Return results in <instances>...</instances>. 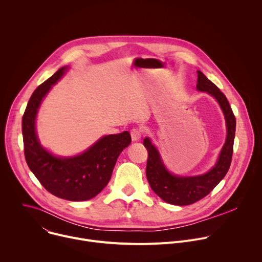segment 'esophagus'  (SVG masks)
I'll use <instances>...</instances> for the list:
<instances>
[{
  "mask_svg": "<svg viewBox=\"0 0 262 262\" xmlns=\"http://www.w3.org/2000/svg\"><path fill=\"white\" fill-rule=\"evenodd\" d=\"M142 130L140 128H133L130 130V137H132V140L133 141H139L142 137Z\"/></svg>",
  "mask_w": 262,
  "mask_h": 262,
  "instance_id": "esophagus-1",
  "label": "esophagus"
}]
</instances>
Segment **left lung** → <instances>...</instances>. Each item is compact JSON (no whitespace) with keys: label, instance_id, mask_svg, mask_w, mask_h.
I'll use <instances>...</instances> for the list:
<instances>
[{"label":"left lung","instance_id":"1","mask_svg":"<svg viewBox=\"0 0 262 262\" xmlns=\"http://www.w3.org/2000/svg\"><path fill=\"white\" fill-rule=\"evenodd\" d=\"M197 89L212 95L220 103L225 115L227 124V138L223 146L220 158L215 166L204 175L194 177H180L172 175L162 163L157 148L148 138L144 139V146L148 151L146 176L152 191L165 202L174 205L193 204L207 196L216 184L227 174L233 154L235 137V116L232 108L223 92L209 81L201 71H197Z\"/></svg>","mask_w":262,"mask_h":262}]
</instances>
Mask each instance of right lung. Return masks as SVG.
<instances>
[{"label": "right lung", "instance_id": "add662e5", "mask_svg": "<svg viewBox=\"0 0 262 262\" xmlns=\"http://www.w3.org/2000/svg\"><path fill=\"white\" fill-rule=\"evenodd\" d=\"M66 67L35 89L23 116L21 130L26 162L43 188L69 201H85L98 195L111 179L117 158L132 142L128 132L108 135L81 156L60 159L52 156L37 139L35 118L42 98L62 76Z\"/></svg>", "mask_w": 262, "mask_h": 262}]
</instances>
